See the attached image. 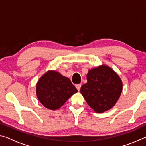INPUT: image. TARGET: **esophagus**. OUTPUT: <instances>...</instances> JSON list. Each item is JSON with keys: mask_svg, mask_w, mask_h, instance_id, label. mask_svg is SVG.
Returning <instances> with one entry per match:
<instances>
[{"mask_svg": "<svg viewBox=\"0 0 146 146\" xmlns=\"http://www.w3.org/2000/svg\"><path fill=\"white\" fill-rule=\"evenodd\" d=\"M76 89H77V90L79 91H80V90L81 85H80V84H77V85H76Z\"/></svg>", "mask_w": 146, "mask_h": 146, "instance_id": "1", "label": "esophagus"}]
</instances>
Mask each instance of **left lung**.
Listing matches in <instances>:
<instances>
[{"label":"left lung","mask_w":146,"mask_h":146,"mask_svg":"<svg viewBox=\"0 0 146 146\" xmlns=\"http://www.w3.org/2000/svg\"><path fill=\"white\" fill-rule=\"evenodd\" d=\"M87 80L81 86L80 93L88 105L96 113L111 109L122 91V81L118 74L103 64L89 70Z\"/></svg>","instance_id":"8db88e82"}]
</instances>
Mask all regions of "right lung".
I'll return each instance as SVG.
<instances>
[{"mask_svg":"<svg viewBox=\"0 0 146 146\" xmlns=\"http://www.w3.org/2000/svg\"><path fill=\"white\" fill-rule=\"evenodd\" d=\"M77 91L70 78L53 70L44 73L36 85V93L39 102L51 110L62 107Z\"/></svg>","mask_w":146,"mask_h":146,"instance_id":"obj_1","label":"right lung"}]
</instances>
